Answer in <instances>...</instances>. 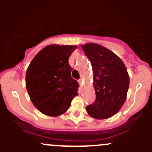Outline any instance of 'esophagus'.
I'll return each mask as SVG.
<instances>
[{
	"mask_svg": "<svg viewBox=\"0 0 152 152\" xmlns=\"http://www.w3.org/2000/svg\"><path fill=\"white\" fill-rule=\"evenodd\" d=\"M78 82H79V85H80V86L82 85V79H79V80L78 81Z\"/></svg>",
	"mask_w": 152,
	"mask_h": 152,
	"instance_id": "esophagus-1",
	"label": "esophagus"
}]
</instances>
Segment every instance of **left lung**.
I'll use <instances>...</instances> for the list:
<instances>
[{"mask_svg": "<svg viewBox=\"0 0 152 152\" xmlns=\"http://www.w3.org/2000/svg\"><path fill=\"white\" fill-rule=\"evenodd\" d=\"M93 70V87L96 99L86 107L87 113L99 120L115 115L126 99L129 76L123 61L115 53L99 44L82 45Z\"/></svg>", "mask_w": 152, "mask_h": 152, "instance_id": "left-lung-1", "label": "left lung"}]
</instances>
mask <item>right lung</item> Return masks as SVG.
<instances>
[{"label":"right lung","instance_id":"right-lung-1","mask_svg":"<svg viewBox=\"0 0 152 152\" xmlns=\"http://www.w3.org/2000/svg\"><path fill=\"white\" fill-rule=\"evenodd\" d=\"M76 45L52 44L34 57L26 73V87L31 101L42 114H64L78 96L79 84L71 77L68 59Z\"/></svg>","mask_w":152,"mask_h":152}]
</instances>
